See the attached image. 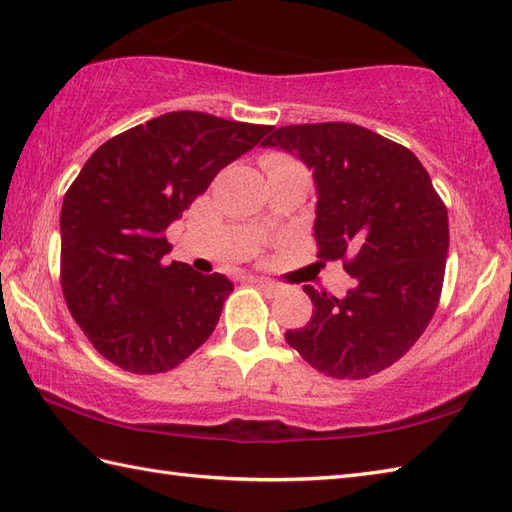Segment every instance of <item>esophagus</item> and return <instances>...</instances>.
<instances>
[{"label": "esophagus", "mask_w": 512, "mask_h": 512, "mask_svg": "<svg viewBox=\"0 0 512 512\" xmlns=\"http://www.w3.org/2000/svg\"><path fill=\"white\" fill-rule=\"evenodd\" d=\"M250 281H253L257 288H262L266 295H270V297L277 295V292H279V286L273 284V281H268V279H250Z\"/></svg>", "instance_id": "1"}]
</instances>
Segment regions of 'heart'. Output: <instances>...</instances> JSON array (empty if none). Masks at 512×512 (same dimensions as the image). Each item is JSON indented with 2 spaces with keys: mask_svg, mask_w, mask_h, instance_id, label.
Listing matches in <instances>:
<instances>
[{
  "mask_svg": "<svg viewBox=\"0 0 512 512\" xmlns=\"http://www.w3.org/2000/svg\"><path fill=\"white\" fill-rule=\"evenodd\" d=\"M266 169H277V167H288V165H299L297 160H292L290 156L284 154H270L264 158Z\"/></svg>",
  "mask_w": 512,
  "mask_h": 512,
  "instance_id": "b5f03b06",
  "label": "heart"
}]
</instances>
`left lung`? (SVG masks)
<instances>
[{"mask_svg":"<svg viewBox=\"0 0 512 512\" xmlns=\"http://www.w3.org/2000/svg\"><path fill=\"white\" fill-rule=\"evenodd\" d=\"M264 147L299 156L317 182L314 239L341 259L345 297L303 286L312 319L286 341L317 372L361 380L405 356L436 314L449 253V215L420 160L354 123L270 129Z\"/></svg>","mask_w":512,"mask_h":512,"instance_id":"left-lung-1","label":"left lung"}]
</instances>
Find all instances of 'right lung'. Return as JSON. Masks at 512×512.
Here are the masks:
<instances>
[{"instance_id":"obj_1","label":"right lung","mask_w":512,"mask_h":512,"mask_svg":"<svg viewBox=\"0 0 512 512\" xmlns=\"http://www.w3.org/2000/svg\"><path fill=\"white\" fill-rule=\"evenodd\" d=\"M169 112L107 140L61 206V290L83 334L132 374L178 367L213 334L233 284L165 262L167 228L213 178L270 132Z\"/></svg>"}]
</instances>
